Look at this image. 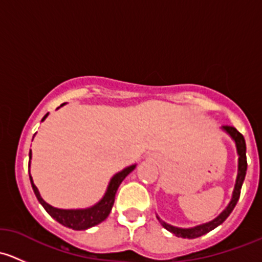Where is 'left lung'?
Returning <instances> with one entry per match:
<instances>
[{
  "label": "left lung",
  "instance_id": "obj_1",
  "mask_svg": "<svg viewBox=\"0 0 262 262\" xmlns=\"http://www.w3.org/2000/svg\"><path fill=\"white\" fill-rule=\"evenodd\" d=\"M222 130L226 134H228L231 137L232 141L236 144L237 155H238V168H237V178H236V184H234L233 192H232L231 202L228 203L226 208L222 210V213H219V215H216L215 218L212 221L207 222V223L199 224V226L195 227H189V228H182V227H176L172 224H168L167 222L162 221L160 216L156 214L158 222L161 223V226L163 228L167 229L168 232L175 234L176 237H181V238H196V237L203 236V234H207L208 232L213 231L214 228H216L218 226H221L224 221L229 216V214L232 213V210L236 207L237 202L239 199V194H241V187L242 184L245 181L246 171H247V160H246V142L244 136L237 130L233 126H222Z\"/></svg>",
  "mask_w": 262,
  "mask_h": 262
}]
</instances>
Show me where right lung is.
I'll return each mask as SVG.
<instances>
[{"instance_id": "right-lung-1", "label": "right lung", "mask_w": 262, "mask_h": 262, "mask_svg": "<svg viewBox=\"0 0 262 262\" xmlns=\"http://www.w3.org/2000/svg\"><path fill=\"white\" fill-rule=\"evenodd\" d=\"M63 105L66 104H62L60 106H63ZM58 109H59V107H58ZM47 116H48V114L44 115L41 121L46 120ZM34 136H35V134H34ZM29 158H30V160H29V168H30L31 149L30 152H29ZM136 167L137 163H134V165L128 166V167L123 168L121 171L116 172L115 175L110 179L109 185H107L104 196H102L96 204H94L92 207L84 208V209H60V208H55L53 207V205L48 204V203L41 198L38 187L34 184L33 178H31L30 175V171H29V178H30L31 187H33L36 199L39 200V203L43 205L44 209L47 210V213H48L52 218H54L58 223H60L64 227H68V228H72L75 229V231H84V229H89L91 228V227L97 226V224H100L102 221H105V219L107 218V215L112 212L113 205H114L115 194L116 191H118L119 185L123 182L124 179H125Z\"/></svg>"}]
</instances>
